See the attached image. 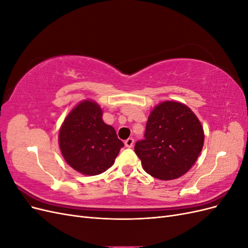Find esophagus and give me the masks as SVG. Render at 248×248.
Wrapping results in <instances>:
<instances>
[{
  "label": "esophagus",
  "mask_w": 248,
  "mask_h": 248,
  "mask_svg": "<svg viewBox=\"0 0 248 248\" xmlns=\"http://www.w3.org/2000/svg\"><path fill=\"white\" fill-rule=\"evenodd\" d=\"M133 142H134V140L132 139V138H129V139H127L126 140H125V146L127 147V148H131L132 146H133Z\"/></svg>",
  "instance_id": "1"
}]
</instances>
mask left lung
<instances>
[{
	"mask_svg": "<svg viewBox=\"0 0 248 248\" xmlns=\"http://www.w3.org/2000/svg\"><path fill=\"white\" fill-rule=\"evenodd\" d=\"M204 129L185 104L163 101L148 118L145 140L134 146L142 169L159 180L183 176L197 161L204 145Z\"/></svg>",
	"mask_w": 248,
	"mask_h": 248,
	"instance_id": "left-lung-1",
	"label": "left lung"
}]
</instances>
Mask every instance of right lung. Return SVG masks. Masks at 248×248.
I'll use <instances>...</instances> for the list:
<instances>
[{
  "label": "right lung",
  "instance_id": "add662e5",
  "mask_svg": "<svg viewBox=\"0 0 248 248\" xmlns=\"http://www.w3.org/2000/svg\"><path fill=\"white\" fill-rule=\"evenodd\" d=\"M59 145L65 161L87 176L109 169L124 147L114 127L103 122L102 109L93 100L79 102L65 118Z\"/></svg>",
  "mask_w": 248,
  "mask_h": 248
}]
</instances>
